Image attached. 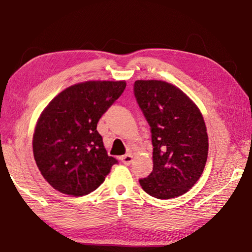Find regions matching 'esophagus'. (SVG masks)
I'll use <instances>...</instances> for the list:
<instances>
[{
    "instance_id": "34e87169",
    "label": "esophagus",
    "mask_w": 252,
    "mask_h": 252,
    "mask_svg": "<svg viewBox=\"0 0 252 252\" xmlns=\"http://www.w3.org/2000/svg\"><path fill=\"white\" fill-rule=\"evenodd\" d=\"M132 160H133V157H132V155H130V154L125 155V156L121 157V161L126 165H129L132 162Z\"/></svg>"
}]
</instances>
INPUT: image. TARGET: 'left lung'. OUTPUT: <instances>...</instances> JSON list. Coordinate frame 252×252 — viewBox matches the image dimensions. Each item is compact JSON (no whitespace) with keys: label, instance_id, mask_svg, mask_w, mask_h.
<instances>
[{"label":"left lung","instance_id":"obj_1","mask_svg":"<svg viewBox=\"0 0 252 252\" xmlns=\"http://www.w3.org/2000/svg\"><path fill=\"white\" fill-rule=\"evenodd\" d=\"M134 95L152 132L153 172L140 180L144 191L170 199L189 191L205 169L208 134L196 104L175 85L137 80Z\"/></svg>","mask_w":252,"mask_h":252}]
</instances>
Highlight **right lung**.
<instances>
[{
	"mask_svg": "<svg viewBox=\"0 0 252 252\" xmlns=\"http://www.w3.org/2000/svg\"><path fill=\"white\" fill-rule=\"evenodd\" d=\"M126 87V81L74 84L42 111L32 146L37 168L53 189L79 197L90 194L105 181L118 161L107 155L96 127Z\"/></svg>",
	"mask_w": 252,
	"mask_h": 252,
	"instance_id": "1",
	"label": "right lung"
}]
</instances>
